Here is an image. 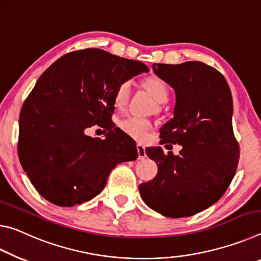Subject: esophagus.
<instances>
[{
  "label": "esophagus",
  "mask_w": 261,
  "mask_h": 261,
  "mask_svg": "<svg viewBox=\"0 0 261 261\" xmlns=\"http://www.w3.org/2000/svg\"><path fill=\"white\" fill-rule=\"evenodd\" d=\"M136 149H138V153H139V160H143L144 157H146V147L142 146L141 143H138V146H136Z\"/></svg>",
  "instance_id": "esophagus-1"
}]
</instances>
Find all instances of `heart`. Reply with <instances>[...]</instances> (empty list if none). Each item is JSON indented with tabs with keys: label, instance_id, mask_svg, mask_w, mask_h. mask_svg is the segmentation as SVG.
<instances>
[{
	"label": "heart",
	"instance_id": "b5f03b06",
	"mask_svg": "<svg viewBox=\"0 0 261 261\" xmlns=\"http://www.w3.org/2000/svg\"><path fill=\"white\" fill-rule=\"evenodd\" d=\"M144 85L148 89V91L151 93L153 98L160 102L163 104L169 100L170 97V90L168 84H166L163 80L159 77H149L144 82ZM130 81H123V82L119 83L114 90V104L118 108H122L126 104V101L129 97L130 93ZM119 127L123 132V133L130 136L132 139L142 141L147 138V134L149 129L151 128V123L149 120L141 117H127L119 122Z\"/></svg>",
	"mask_w": 261,
	"mask_h": 261
}]
</instances>
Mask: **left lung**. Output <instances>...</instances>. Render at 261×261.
Wrapping results in <instances>:
<instances>
[{
    "mask_svg": "<svg viewBox=\"0 0 261 261\" xmlns=\"http://www.w3.org/2000/svg\"><path fill=\"white\" fill-rule=\"evenodd\" d=\"M152 69L176 92L173 118L160 129L161 143L180 144L181 150L173 155L161 147L146 149L159 171L141 184L140 194L162 215L189 217L219 201L236 173L231 92L219 70L200 61L153 63Z\"/></svg>",
    "mask_w": 261,
    "mask_h": 261,
    "instance_id": "8db88e82",
    "label": "left lung"
}]
</instances>
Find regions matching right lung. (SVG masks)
<instances>
[{
  "label": "right lung",
  "instance_id": "1",
  "mask_svg": "<svg viewBox=\"0 0 261 261\" xmlns=\"http://www.w3.org/2000/svg\"><path fill=\"white\" fill-rule=\"evenodd\" d=\"M148 72L144 63L106 50L70 52L42 72L19 114L18 157L39 194L60 207L95 198L122 162L138 159L135 142L113 128L114 90ZM105 139L86 135L90 126Z\"/></svg>",
  "mask_w": 261,
  "mask_h": 261
}]
</instances>
